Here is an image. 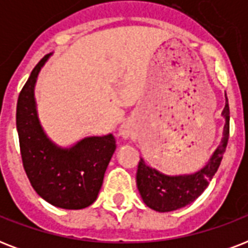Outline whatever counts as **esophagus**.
<instances>
[{"label": "esophagus", "instance_id": "34e87169", "mask_svg": "<svg viewBox=\"0 0 248 248\" xmlns=\"http://www.w3.org/2000/svg\"><path fill=\"white\" fill-rule=\"evenodd\" d=\"M132 134H134V124H132L131 121H126V122L121 124L120 136L122 139H128Z\"/></svg>", "mask_w": 248, "mask_h": 248}]
</instances>
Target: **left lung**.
I'll list each match as a JSON object with an SVG mask.
<instances>
[{"label":"left lung","mask_w":248,"mask_h":248,"mask_svg":"<svg viewBox=\"0 0 248 248\" xmlns=\"http://www.w3.org/2000/svg\"><path fill=\"white\" fill-rule=\"evenodd\" d=\"M221 116L225 118L223 139L219 147L201 170L186 175H166L140 158L136 172V185L148 207L158 212H170L188 206L208 186L219 169L229 139V105L228 99Z\"/></svg>","instance_id":"1"}]
</instances>
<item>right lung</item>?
Masks as SVG:
<instances>
[{
	"mask_svg": "<svg viewBox=\"0 0 248 248\" xmlns=\"http://www.w3.org/2000/svg\"><path fill=\"white\" fill-rule=\"evenodd\" d=\"M51 54L37 64L20 91L16 128L25 173L37 194L52 206L81 210L93 204L100 192L105 170L116 151L113 134L87 136L72 147L52 141L41 126L34 87Z\"/></svg>",
	"mask_w": 248,
	"mask_h": 248,
	"instance_id": "right-lung-1",
	"label": "right lung"
}]
</instances>
